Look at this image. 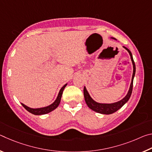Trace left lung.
I'll return each mask as SVG.
<instances>
[{
    "label": "left lung",
    "mask_w": 152,
    "mask_h": 152,
    "mask_svg": "<svg viewBox=\"0 0 152 152\" xmlns=\"http://www.w3.org/2000/svg\"><path fill=\"white\" fill-rule=\"evenodd\" d=\"M115 39V38H113ZM125 49L127 50V51L129 53L131 56V59H132V63H133V76H132V83H131L130 88L127 94L126 95L125 98H123L122 100H121L120 101H118L117 102H115V103L112 104H102V103H98V102H95L94 100H92V98L90 96L88 91H86V88L84 87V99H85L86 103L88 105V107L90 109H92L94 111L101 113V114H105V115H109L112 114V113L116 112L117 110L121 109L123 105H124L126 102H127L129 98L132 95V90H133V78H134L135 74V65L134 60H133L132 53L129 50H128L127 48L124 47Z\"/></svg>",
    "instance_id": "left-lung-1"
}]
</instances>
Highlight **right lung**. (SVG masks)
Instances as JSON below:
<instances>
[{
	"instance_id": "obj_1",
	"label": "right lung",
	"mask_w": 152,
	"mask_h": 152,
	"mask_svg": "<svg viewBox=\"0 0 152 152\" xmlns=\"http://www.w3.org/2000/svg\"><path fill=\"white\" fill-rule=\"evenodd\" d=\"M66 85H67V84H65V85H64L62 88L60 89V92H59V94L58 95L57 99H56L54 102L50 105H49V106H48V107L39 108V109H31V108L28 107L26 106V105H25L24 104L21 103L22 106L25 109L27 110V111H29V113H32V114L35 115H45V114H47V113H50L51 111H52V110L56 109V108L58 107V105H59V104H60V101H61V95H62L64 89L65 88Z\"/></svg>"
}]
</instances>
